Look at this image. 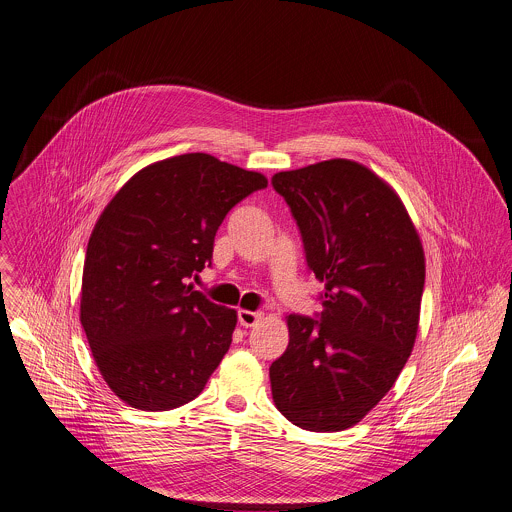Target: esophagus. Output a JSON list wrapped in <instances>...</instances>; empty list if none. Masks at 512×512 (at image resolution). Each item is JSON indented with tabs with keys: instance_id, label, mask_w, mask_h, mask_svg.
<instances>
[{
	"instance_id": "obj_1",
	"label": "esophagus",
	"mask_w": 512,
	"mask_h": 512,
	"mask_svg": "<svg viewBox=\"0 0 512 512\" xmlns=\"http://www.w3.org/2000/svg\"><path fill=\"white\" fill-rule=\"evenodd\" d=\"M261 318H263L261 312H251V310H239V312H237V320H239V324L245 326V328L255 326Z\"/></svg>"
}]
</instances>
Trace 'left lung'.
Masks as SVG:
<instances>
[{
	"mask_svg": "<svg viewBox=\"0 0 512 512\" xmlns=\"http://www.w3.org/2000/svg\"><path fill=\"white\" fill-rule=\"evenodd\" d=\"M300 229L322 312L290 314L288 347L269 367L275 406L294 426L338 432L395 385L418 332L424 251L395 190L332 159L271 180Z\"/></svg>",
	"mask_w": 512,
	"mask_h": 512,
	"instance_id": "1",
	"label": "left lung"
}]
</instances>
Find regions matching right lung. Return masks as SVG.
Masks as SVG:
<instances>
[{"instance_id": "right-lung-1", "label": "right lung", "mask_w": 512, "mask_h": 512, "mask_svg": "<svg viewBox=\"0 0 512 512\" xmlns=\"http://www.w3.org/2000/svg\"><path fill=\"white\" fill-rule=\"evenodd\" d=\"M267 178L206 153L131 176L90 235L80 322L117 397L161 412L198 397L228 353L235 310L194 290L229 210Z\"/></svg>"}]
</instances>
